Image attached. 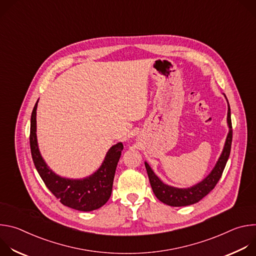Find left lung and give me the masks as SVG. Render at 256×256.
I'll list each match as a JSON object with an SVG mask.
<instances>
[{"mask_svg":"<svg viewBox=\"0 0 256 256\" xmlns=\"http://www.w3.org/2000/svg\"><path fill=\"white\" fill-rule=\"evenodd\" d=\"M228 124H229V134L227 136V140L225 142V147L222 152L220 159L218 160L214 168L210 173V175L204 178L198 184L190 188H175L169 186L164 184L163 182L155 175L152 171L151 167L144 163L146 169L149 176L150 184L152 190L157 196V198L165 204L171 206H184L194 204L200 202L202 198L208 194L216 186L218 181L220 180L225 166L227 164L228 158L231 152V144H232V136H233V130H232V122H231V110L230 105H228V116H227Z\"/></svg>","mask_w":256,"mask_h":256,"instance_id":"obj_1","label":"left lung"}]
</instances>
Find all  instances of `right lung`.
<instances>
[{
  "label": "right lung",
  "instance_id": "right-lung-1",
  "mask_svg": "<svg viewBox=\"0 0 256 256\" xmlns=\"http://www.w3.org/2000/svg\"><path fill=\"white\" fill-rule=\"evenodd\" d=\"M38 102L35 103L31 114L29 140L32 160L44 184L64 206L82 212L101 208L112 196L116 166L124 149L122 144L118 142L110 148L101 167L90 177L81 180L60 177L46 166L38 151L36 140Z\"/></svg>",
  "mask_w": 256,
  "mask_h": 256
}]
</instances>
